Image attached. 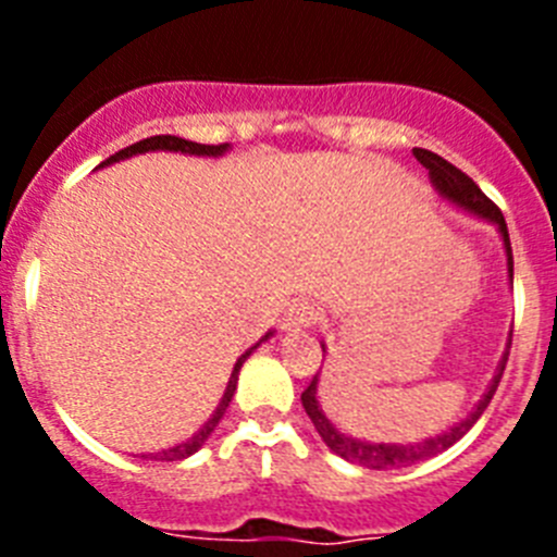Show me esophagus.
I'll use <instances>...</instances> for the list:
<instances>
[{"label":"esophagus","mask_w":557,"mask_h":557,"mask_svg":"<svg viewBox=\"0 0 557 557\" xmlns=\"http://www.w3.org/2000/svg\"><path fill=\"white\" fill-rule=\"evenodd\" d=\"M318 321H321V309H318V304L307 301V298H298V301H293V307L287 309V321H284V326H287L289 332H301V329L314 326Z\"/></svg>","instance_id":"1"}]
</instances>
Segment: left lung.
<instances>
[{
  "label": "left lung",
  "instance_id": "obj_1",
  "mask_svg": "<svg viewBox=\"0 0 557 557\" xmlns=\"http://www.w3.org/2000/svg\"><path fill=\"white\" fill-rule=\"evenodd\" d=\"M416 159L430 170V181L432 186L437 189V195L449 203H455L457 209H466L469 214H476V218L488 220L499 228L502 234V245H505V253H508V273H510V282H513V250H510V236H508V223L502 218L499 206L474 184V181L466 175L462 170H457L455 164H449L446 159H441L437 152L432 150H421L416 147ZM323 354H326V346L321 343ZM508 351H510V343H508ZM508 351L502 357L499 368H496L494 379H491L488 391L485 396L480 398V405L469 412V416L462 418L460 424L449 426L446 432L435 437H426V441H418V444H371V441H357V437L346 435V432H339L337 426L332 424L326 418V412L321 410V401H318V373L312 376L307 391L301 393V401H304V410L307 416L312 418L314 430L318 435L323 437V444L339 455L343 460L348 462H357V466H366V469H376V471H385V469H401V466H412V462H421V460H430V457L441 455L446 451L449 446H455L471 426L476 424V418L485 412V407L491 405V398H494L496 387H499V379L502 371H505V362H508Z\"/></svg>",
  "mask_w": 557,
  "mask_h": 557
}]
</instances>
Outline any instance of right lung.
Wrapping results in <instances>:
<instances>
[{
  "label": "right lung",
  "instance_id": "1",
  "mask_svg": "<svg viewBox=\"0 0 557 557\" xmlns=\"http://www.w3.org/2000/svg\"><path fill=\"white\" fill-rule=\"evenodd\" d=\"M156 150L186 152V156H223V152L228 150V145H198V141H186V139H178V136H150V139H141V141H136V145L125 147V150L113 152L111 159L102 161L100 166L113 164V161L131 159V156H139V152H156ZM268 337H273V332L264 334V337L259 339V343H264V339H268ZM259 343H256L253 348H248V351H245L243 357L236 359V366H234V371H231V379H228V387H225L223 398H220L218 410H214V416H211L209 421H206V424L200 426V430L189 437V441H184V444L170 446V449L150 451V455H141V457H150V460H166V462H172V460H184V457L195 455V451H198L200 446H203L206 441H209V435H211V432H214V426L220 424V418H223L225 410H228L231 398H234V391H236V376H239V368H243L245 359H248L250 354H253L256 348H259Z\"/></svg>",
  "mask_w": 557,
  "mask_h": 557
}]
</instances>
